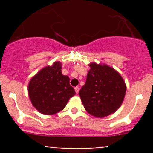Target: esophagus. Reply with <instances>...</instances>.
<instances>
[{"label":"esophagus","mask_w":153,"mask_h":153,"mask_svg":"<svg viewBox=\"0 0 153 153\" xmlns=\"http://www.w3.org/2000/svg\"><path fill=\"white\" fill-rule=\"evenodd\" d=\"M74 90H75L76 93H79V86H76L75 88H74Z\"/></svg>","instance_id":"obj_1"}]
</instances>
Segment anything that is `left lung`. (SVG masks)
I'll return each instance as SVG.
<instances>
[{
    "label": "left lung",
    "mask_w": 153,
    "mask_h": 153,
    "mask_svg": "<svg viewBox=\"0 0 153 153\" xmlns=\"http://www.w3.org/2000/svg\"><path fill=\"white\" fill-rule=\"evenodd\" d=\"M85 85L79 90L85 109L97 117H107L121 106L126 94L125 82L107 65L90 63Z\"/></svg>",
    "instance_id": "obj_1"
}]
</instances>
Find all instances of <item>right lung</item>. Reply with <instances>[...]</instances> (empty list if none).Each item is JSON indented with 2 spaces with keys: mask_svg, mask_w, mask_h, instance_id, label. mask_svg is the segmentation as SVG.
<instances>
[{
  "mask_svg": "<svg viewBox=\"0 0 153 153\" xmlns=\"http://www.w3.org/2000/svg\"><path fill=\"white\" fill-rule=\"evenodd\" d=\"M28 93L33 106L44 115L60 112L76 94L70 84V78L62 74L59 62L44 67L31 79Z\"/></svg>",
  "mask_w": 153,
  "mask_h": 153,
  "instance_id": "right-lung-1",
  "label": "right lung"
}]
</instances>
